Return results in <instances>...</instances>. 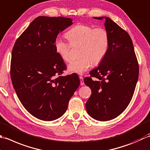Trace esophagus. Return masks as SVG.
<instances>
[{
  "label": "esophagus",
  "mask_w": 150,
  "mask_h": 150,
  "mask_svg": "<svg viewBox=\"0 0 150 150\" xmlns=\"http://www.w3.org/2000/svg\"><path fill=\"white\" fill-rule=\"evenodd\" d=\"M79 79H80V85H84V81H83V78L82 76H79Z\"/></svg>",
  "instance_id": "1"
}]
</instances>
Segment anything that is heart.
Here are the masks:
<instances>
[{
  "instance_id": "obj_1",
  "label": "heart",
  "mask_w": 150,
  "mask_h": 150,
  "mask_svg": "<svg viewBox=\"0 0 150 150\" xmlns=\"http://www.w3.org/2000/svg\"><path fill=\"white\" fill-rule=\"evenodd\" d=\"M66 38L72 45H81L78 59L73 60L68 66V72L79 75L83 74L94 65L100 63L108 53L109 47V35L103 28H95L88 24H78L66 33ZM56 53L65 62H69L71 45L62 39L54 41Z\"/></svg>"
}]
</instances>
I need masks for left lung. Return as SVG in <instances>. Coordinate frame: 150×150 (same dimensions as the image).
Returning a JSON list of instances; mask_svg holds the SVG:
<instances>
[{"instance_id": "8db88e82", "label": "left lung", "mask_w": 150, "mask_h": 150, "mask_svg": "<svg viewBox=\"0 0 150 150\" xmlns=\"http://www.w3.org/2000/svg\"><path fill=\"white\" fill-rule=\"evenodd\" d=\"M109 35L108 53L97 68L90 72L84 83L92 94L85 104L87 113L95 120L108 121L120 115L129 105L139 78V65L129 35L107 17Z\"/></svg>"}]
</instances>
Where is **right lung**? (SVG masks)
<instances>
[{"label": "right lung", "mask_w": 150, "mask_h": 150, "mask_svg": "<svg viewBox=\"0 0 150 150\" xmlns=\"http://www.w3.org/2000/svg\"><path fill=\"white\" fill-rule=\"evenodd\" d=\"M72 24L71 18L37 17L12 50L10 74L14 89L24 108L42 120L62 117L80 84L76 74L58 76L66 66L54 48L58 33Z\"/></svg>", "instance_id": "obj_1"}]
</instances>
